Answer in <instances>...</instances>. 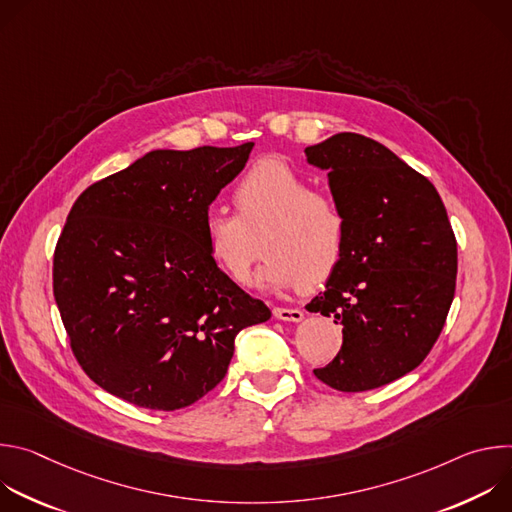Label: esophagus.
Masks as SVG:
<instances>
[{
	"instance_id": "34e87169",
	"label": "esophagus",
	"mask_w": 512,
	"mask_h": 512,
	"mask_svg": "<svg viewBox=\"0 0 512 512\" xmlns=\"http://www.w3.org/2000/svg\"><path fill=\"white\" fill-rule=\"evenodd\" d=\"M273 316L283 322H302L304 320V312L296 310V308H273Z\"/></svg>"
}]
</instances>
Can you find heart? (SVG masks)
I'll return each instance as SVG.
<instances>
[{
    "label": "heart",
    "mask_w": 512,
    "mask_h": 512,
    "mask_svg": "<svg viewBox=\"0 0 512 512\" xmlns=\"http://www.w3.org/2000/svg\"><path fill=\"white\" fill-rule=\"evenodd\" d=\"M233 200L239 214L210 208L202 223L210 257L233 281H249L261 235L267 255L257 273L261 287H310L334 273L348 216L332 194L314 192L302 172L279 158H261L243 174Z\"/></svg>",
    "instance_id": "b5f03b06"
}]
</instances>
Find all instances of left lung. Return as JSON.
<instances>
[{"label":"left lung","instance_id":"left-lung-1","mask_svg":"<svg viewBox=\"0 0 512 512\" xmlns=\"http://www.w3.org/2000/svg\"><path fill=\"white\" fill-rule=\"evenodd\" d=\"M328 172L348 216L344 255L308 306L342 326V346L314 375L360 393L411 373L440 336L450 312L458 245L433 184L383 143L336 133L306 148Z\"/></svg>","mask_w":512,"mask_h":512}]
</instances>
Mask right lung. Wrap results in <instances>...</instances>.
I'll list each match as a JSON object with an SVG mask.
<instances>
[{
  "label": "right lung",
  "instance_id": "right-lung-1",
  "mask_svg": "<svg viewBox=\"0 0 512 512\" xmlns=\"http://www.w3.org/2000/svg\"><path fill=\"white\" fill-rule=\"evenodd\" d=\"M255 143L154 150L89 186L54 251V300L83 371L137 407L176 411L227 375L271 310L210 257L208 206Z\"/></svg>",
  "mask_w": 512,
  "mask_h": 512
}]
</instances>
